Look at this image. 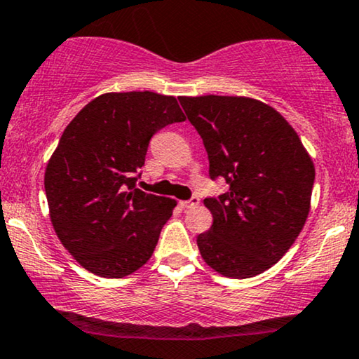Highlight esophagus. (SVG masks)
I'll list each match as a JSON object with an SVG mask.
<instances>
[{
	"label": "esophagus",
	"instance_id": "34e87169",
	"mask_svg": "<svg viewBox=\"0 0 359 359\" xmlns=\"http://www.w3.org/2000/svg\"><path fill=\"white\" fill-rule=\"evenodd\" d=\"M198 197H192V198H189V201H180L179 202V205L182 207V208H192V207H195V205H198Z\"/></svg>",
	"mask_w": 359,
	"mask_h": 359
}]
</instances>
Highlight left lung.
I'll return each mask as SVG.
<instances>
[{"label": "left lung", "mask_w": 359, "mask_h": 359, "mask_svg": "<svg viewBox=\"0 0 359 359\" xmlns=\"http://www.w3.org/2000/svg\"><path fill=\"white\" fill-rule=\"evenodd\" d=\"M208 156V174L229 190L203 203L208 232L197 237L208 266L250 278L275 265L305 225L315 165L285 117L257 99L179 97Z\"/></svg>", "instance_id": "left-lung-1"}]
</instances>
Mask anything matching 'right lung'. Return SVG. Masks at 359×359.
I'll use <instances>...</instances> for the list:
<instances>
[{
	"label": "right lung",
	"instance_id": "add662e5",
	"mask_svg": "<svg viewBox=\"0 0 359 359\" xmlns=\"http://www.w3.org/2000/svg\"><path fill=\"white\" fill-rule=\"evenodd\" d=\"M182 121L174 96L133 90L96 97L65 129L44 189L54 232L90 273L122 278L152 257L175 201L135 180L152 135Z\"/></svg>",
	"mask_w": 359,
	"mask_h": 359
}]
</instances>
